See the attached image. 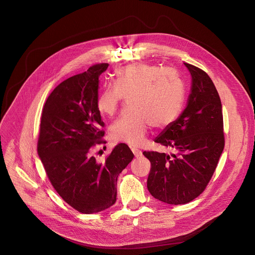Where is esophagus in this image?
<instances>
[{
  "instance_id": "esophagus-1",
  "label": "esophagus",
  "mask_w": 255,
  "mask_h": 255,
  "mask_svg": "<svg viewBox=\"0 0 255 255\" xmlns=\"http://www.w3.org/2000/svg\"><path fill=\"white\" fill-rule=\"evenodd\" d=\"M131 150H132V152L134 153V155H135L136 157H140V156L142 155L141 150L138 149V148H136V147H131Z\"/></svg>"
}]
</instances>
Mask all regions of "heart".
Instances as JSON below:
<instances>
[{"instance_id": "heart-1", "label": "heart", "mask_w": 255, "mask_h": 255, "mask_svg": "<svg viewBox=\"0 0 255 255\" xmlns=\"http://www.w3.org/2000/svg\"><path fill=\"white\" fill-rule=\"evenodd\" d=\"M123 98L131 112L121 114L111 126L115 141L130 145L142 144L150 124L163 128L180 114L184 102V86L178 73L151 63H134L117 69L114 84L107 86L96 103L103 115H114Z\"/></svg>"}]
</instances>
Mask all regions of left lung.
I'll return each mask as SVG.
<instances>
[{"label": "left lung", "mask_w": 255, "mask_h": 255, "mask_svg": "<svg viewBox=\"0 0 255 255\" xmlns=\"http://www.w3.org/2000/svg\"><path fill=\"white\" fill-rule=\"evenodd\" d=\"M192 76L187 108L155 138L173 147L174 154L143 151L150 161L147 190L168 204H184L205 190L224 149L222 105L210 77L197 66L184 63Z\"/></svg>", "instance_id": "8db88e82"}]
</instances>
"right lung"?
<instances>
[{
	"label": "right lung",
	"mask_w": 255,
	"mask_h": 255,
	"mask_svg": "<svg viewBox=\"0 0 255 255\" xmlns=\"http://www.w3.org/2000/svg\"><path fill=\"white\" fill-rule=\"evenodd\" d=\"M109 63L92 65L55 88L42 112L39 157L57 194L77 211H103L116 201L117 177L133 159L126 143L117 144L104 163L94 156L103 144L105 123L96 103L99 77Z\"/></svg>",
	"instance_id": "add662e5"
}]
</instances>
